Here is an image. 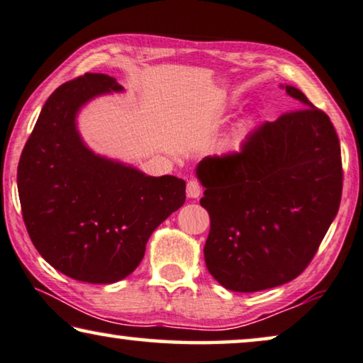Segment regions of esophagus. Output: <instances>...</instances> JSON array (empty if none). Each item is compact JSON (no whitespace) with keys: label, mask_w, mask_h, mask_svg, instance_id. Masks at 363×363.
Instances as JSON below:
<instances>
[{"label":"esophagus","mask_w":363,"mask_h":363,"mask_svg":"<svg viewBox=\"0 0 363 363\" xmlns=\"http://www.w3.org/2000/svg\"><path fill=\"white\" fill-rule=\"evenodd\" d=\"M201 191H203V188H201V185H199V183H198L196 180H190V182H188V185H186V194H188V198L196 199V198L201 196Z\"/></svg>","instance_id":"1"}]
</instances>
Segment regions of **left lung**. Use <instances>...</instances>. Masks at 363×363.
Instances as JSON below:
<instances>
[{"instance_id":"left-lung-1","label":"left lung","mask_w":363,"mask_h":363,"mask_svg":"<svg viewBox=\"0 0 363 363\" xmlns=\"http://www.w3.org/2000/svg\"><path fill=\"white\" fill-rule=\"evenodd\" d=\"M301 103L249 134L242 150L196 167L199 199L211 219L204 262L230 291L252 293L291 281L313 260L342 196L340 144L328 114Z\"/></svg>"}]
</instances>
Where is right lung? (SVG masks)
I'll return each mask as SVG.
<instances>
[{
  "mask_svg": "<svg viewBox=\"0 0 363 363\" xmlns=\"http://www.w3.org/2000/svg\"><path fill=\"white\" fill-rule=\"evenodd\" d=\"M124 88L104 73L60 85L39 114L18 165L24 224L45 262L86 283H116L144 259L150 234L185 203V182L149 177L98 155L77 129L82 106Z\"/></svg>",
  "mask_w": 363,
  "mask_h": 363,
  "instance_id": "obj_1",
  "label": "right lung"
}]
</instances>
